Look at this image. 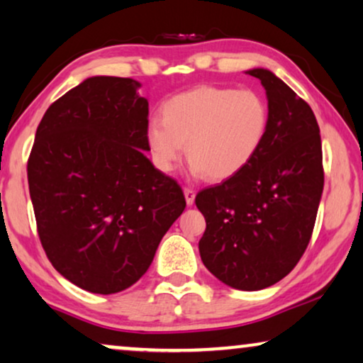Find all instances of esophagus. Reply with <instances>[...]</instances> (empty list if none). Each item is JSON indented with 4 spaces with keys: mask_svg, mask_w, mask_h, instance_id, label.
<instances>
[{
    "mask_svg": "<svg viewBox=\"0 0 363 363\" xmlns=\"http://www.w3.org/2000/svg\"><path fill=\"white\" fill-rule=\"evenodd\" d=\"M183 193H185L186 204H190V206H191V204L194 203V196H196V193H194L193 188H188V186L183 188Z\"/></svg>",
    "mask_w": 363,
    "mask_h": 363,
    "instance_id": "esophagus-1",
    "label": "esophagus"
}]
</instances>
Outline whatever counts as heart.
Masks as SVG:
<instances>
[{"label":"heart","mask_w":363,"mask_h":363,"mask_svg":"<svg viewBox=\"0 0 363 363\" xmlns=\"http://www.w3.org/2000/svg\"><path fill=\"white\" fill-rule=\"evenodd\" d=\"M269 124V104L257 91L198 86L167 99L160 121H150L145 135L160 170L170 172L186 144L194 175L223 182L250 164L264 144Z\"/></svg>","instance_id":"heart-1"}]
</instances>
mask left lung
<instances>
[{
	"label": "left lung",
	"mask_w": 363,
	"mask_h": 363,
	"mask_svg": "<svg viewBox=\"0 0 363 363\" xmlns=\"http://www.w3.org/2000/svg\"><path fill=\"white\" fill-rule=\"evenodd\" d=\"M270 124L242 172L204 188L194 203L206 219L199 255L225 285L255 291L275 285L301 259L324 186L319 125L309 104L264 68Z\"/></svg>",
	"instance_id": "left-lung-1"
}]
</instances>
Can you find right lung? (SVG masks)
Instances as JSON below:
<instances>
[{"label": "right lung", "mask_w": 363, "mask_h": 363, "mask_svg": "<svg viewBox=\"0 0 363 363\" xmlns=\"http://www.w3.org/2000/svg\"><path fill=\"white\" fill-rule=\"evenodd\" d=\"M133 78L91 77L47 109L28 160L40 244L83 290L111 295L149 269L186 206L144 155L149 103Z\"/></svg>", "instance_id": "add662e5"}]
</instances>
